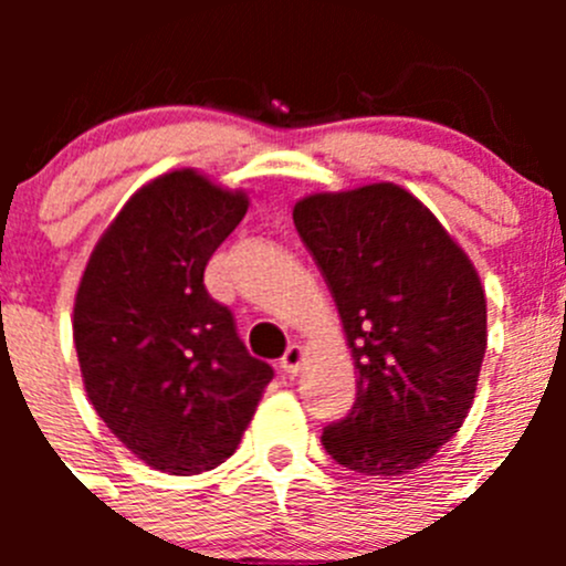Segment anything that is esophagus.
<instances>
[{"label": "esophagus", "mask_w": 566, "mask_h": 566, "mask_svg": "<svg viewBox=\"0 0 566 566\" xmlns=\"http://www.w3.org/2000/svg\"><path fill=\"white\" fill-rule=\"evenodd\" d=\"M304 358H306L304 347L290 345L282 356V373L290 375V378H293V375H298V369L304 367Z\"/></svg>", "instance_id": "1"}]
</instances>
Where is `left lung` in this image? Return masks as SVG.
Instances as JSON below:
<instances>
[{"mask_svg": "<svg viewBox=\"0 0 566 566\" xmlns=\"http://www.w3.org/2000/svg\"><path fill=\"white\" fill-rule=\"evenodd\" d=\"M293 221L358 373L356 402L325 427L323 449L367 476L413 471L473 405L488 347L482 282L436 216L394 182L312 193Z\"/></svg>", "mask_w": 566, "mask_h": 566, "instance_id": "obj_1", "label": "left lung"}]
</instances>
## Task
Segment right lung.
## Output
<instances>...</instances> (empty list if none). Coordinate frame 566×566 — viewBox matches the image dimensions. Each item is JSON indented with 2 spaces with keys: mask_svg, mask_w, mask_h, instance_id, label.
I'll list each match as a JSON object with an SVG mask.
<instances>
[{
  "mask_svg": "<svg viewBox=\"0 0 566 566\" xmlns=\"http://www.w3.org/2000/svg\"><path fill=\"white\" fill-rule=\"evenodd\" d=\"M247 208V193L193 169L161 175L125 202L84 268L73 306L84 389L156 471L221 465L273 378L205 290V265Z\"/></svg>",
  "mask_w": 566,
  "mask_h": 566,
  "instance_id": "obj_1",
  "label": "right lung"
}]
</instances>
